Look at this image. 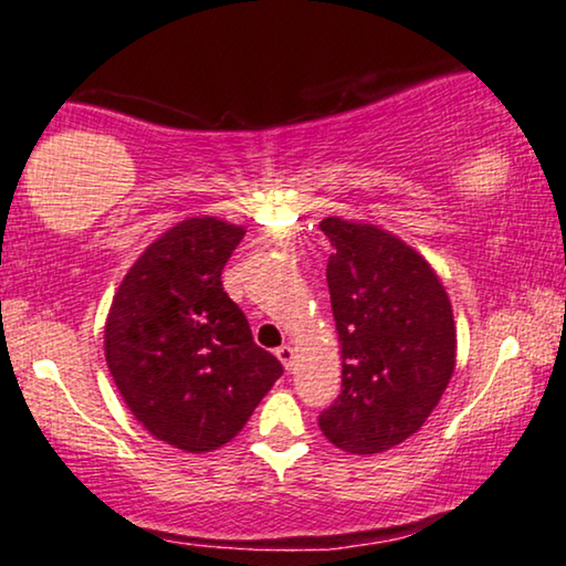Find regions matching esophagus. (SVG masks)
Instances as JSON below:
<instances>
[{
	"label": "esophagus",
	"instance_id": "34e87169",
	"mask_svg": "<svg viewBox=\"0 0 566 566\" xmlns=\"http://www.w3.org/2000/svg\"><path fill=\"white\" fill-rule=\"evenodd\" d=\"M276 357H279V361H282V365L290 370L292 359H295V349H292L290 344H282V346H279V349H276Z\"/></svg>",
	"mask_w": 566,
	"mask_h": 566
}]
</instances>
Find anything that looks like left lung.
<instances>
[{
  "mask_svg": "<svg viewBox=\"0 0 566 566\" xmlns=\"http://www.w3.org/2000/svg\"><path fill=\"white\" fill-rule=\"evenodd\" d=\"M336 253L326 282L338 344L342 396L321 432L354 455H375L419 432L455 370L453 305L424 255L367 222H321Z\"/></svg>",
  "mask_w": 566,
  "mask_h": 566,
  "instance_id": "1",
  "label": "left lung"
}]
</instances>
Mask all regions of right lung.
Segmentation results:
<instances>
[{"mask_svg": "<svg viewBox=\"0 0 566 566\" xmlns=\"http://www.w3.org/2000/svg\"><path fill=\"white\" fill-rule=\"evenodd\" d=\"M245 228L186 217L126 271L105 318L120 398L157 440L209 453L230 442L282 375L222 287Z\"/></svg>", "mask_w": 566, "mask_h": 566, "instance_id": "right-lung-1", "label": "right lung"}]
</instances>
